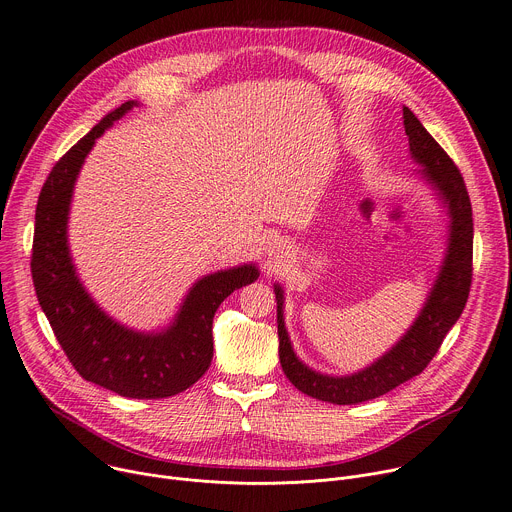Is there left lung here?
Listing matches in <instances>:
<instances>
[{"label": "left lung", "instance_id": "left-lung-1", "mask_svg": "<svg viewBox=\"0 0 512 512\" xmlns=\"http://www.w3.org/2000/svg\"><path fill=\"white\" fill-rule=\"evenodd\" d=\"M412 159L423 165L421 175L433 185L449 214V245L435 286L406 335L382 355L351 376H327L302 363L290 343L284 324V290L275 286L280 363L288 380L304 394L333 402L359 404L378 398L418 376L439 351L445 335L466 308L472 286L474 220L466 183L451 157L408 108L402 110Z\"/></svg>", "mask_w": 512, "mask_h": 512}]
</instances>
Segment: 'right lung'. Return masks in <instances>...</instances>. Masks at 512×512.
<instances>
[{
    "instance_id": "obj_1",
    "label": "right lung",
    "mask_w": 512,
    "mask_h": 512,
    "mask_svg": "<svg viewBox=\"0 0 512 512\" xmlns=\"http://www.w3.org/2000/svg\"><path fill=\"white\" fill-rule=\"evenodd\" d=\"M136 102H124L73 145L46 177L34 218L32 282L38 304L77 374L126 398H167L196 384L212 361V318L235 290L253 284L259 269L239 265L210 273L185 296L173 324L161 333H138L108 316L75 273L67 220L79 169L106 128Z\"/></svg>"
}]
</instances>
